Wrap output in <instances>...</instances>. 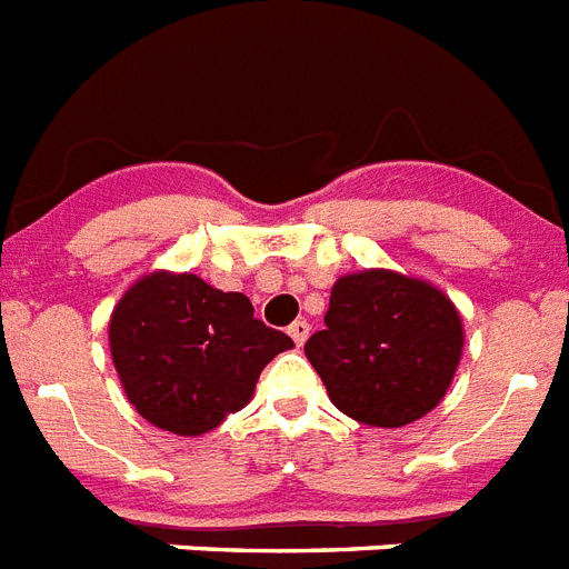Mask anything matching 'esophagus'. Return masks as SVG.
I'll list each match as a JSON object with an SVG mask.
<instances>
[{
  "label": "esophagus",
  "mask_w": 569,
  "mask_h": 569,
  "mask_svg": "<svg viewBox=\"0 0 569 569\" xmlns=\"http://www.w3.org/2000/svg\"><path fill=\"white\" fill-rule=\"evenodd\" d=\"M289 336H292L295 345H298V348H300V345H303V341L309 339V325H307V321H303V318H298V321H295V325L289 327Z\"/></svg>",
  "instance_id": "1"
}]
</instances>
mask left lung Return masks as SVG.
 <instances>
[{
    "instance_id": "left-lung-1",
    "label": "left lung",
    "mask_w": 569,
    "mask_h": 569,
    "mask_svg": "<svg viewBox=\"0 0 569 569\" xmlns=\"http://www.w3.org/2000/svg\"><path fill=\"white\" fill-rule=\"evenodd\" d=\"M459 309L418 277L371 269L330 292L325 330L303 353L332 406L368 427H406L432 412L461 359Z\"/></svg>"
}]
</instances>
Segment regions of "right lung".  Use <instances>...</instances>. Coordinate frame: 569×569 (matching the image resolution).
<instances>
[{
	"mask_svg": "<svg viewBox=\"0 0 569 569\" xmlns=\"http://www.w3.org/2000/svg\"><path fill=\"white\" fill-rule=\"evenodd\" d=\"M295 341L253 318L242 292L154 271L110 316V357L133 409L174 436H201L239 412L262 368Z\"/></svg>",
	"mask_w": 569,
	"mask_h": 569,
	"instance_id": "right-lung-1",
	"label": "right lung"
}]
</instances>
